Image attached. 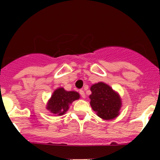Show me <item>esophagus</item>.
Listing matches in <instances>:
<instances>
[{
	"label": "esophagus",
	"mask_w": 160,
	"mask_h": 160,
	"mask_svg": "<svg viewBox=\"0 0 160 160\" xmlns=\"http://www.w3.org/2000/svg\"><path fill=\"white\" fill-rule=\"evenodd\" d=\"M79 93H80V94H81V96L83 98H86V94H85L84 90H81L80 91H79Z\"/></svg>",
	"instance_id": "obj_1"
}]
</instances>
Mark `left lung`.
I'll list each match as a JSON object with an SVG mask.
<instances>
[{"label": "left lung", "mask_w": 160, "mask_h": 160, "mask_svg": "<svg viewBox=\"0 0 160 160\" xmlns=\"http://www.w3.org/2000/svg\"><path fill=\"white\" fill-rule=\"evenodd\" d=\"M90 105L102 119L111 120L118 115L121 100L118 94L103 82H98L90 87Z\"/></svg>", "instance_id": "left-lung-1"}]
</instances>
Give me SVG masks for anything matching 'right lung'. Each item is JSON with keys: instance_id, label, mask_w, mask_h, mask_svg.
Here are the masks:
<instances>
[{"instance_id": "add662e5", "label": "right lung", "mask_w": 160, "mask_h": 160, "mask_svg": "<svg viewBox=\"0 0 160 160\" xmlns=\"http://www.w3.org/2000/svg\"><path fill=\"white\" fill-rule=\"evenodd\" d=\"M78 98L79 94L78 92L66 91L63 88H58L51 96L48 103L47 110L57 115H62L68 111L69 105Z\"/></svg>"}]
</instances>
